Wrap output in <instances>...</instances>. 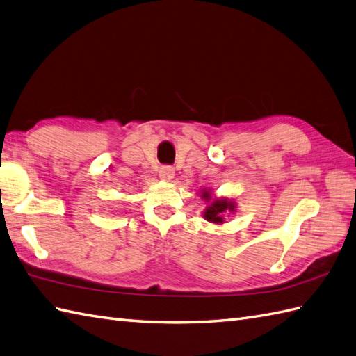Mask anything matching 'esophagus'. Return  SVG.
Segmentation results:
<instances>
[{
	"label": "esophagus",
	"mask_w": 356,
	"mask_h": 356,
	"mask_svg": "<svg viewBox=\"0 0 356 356\" xmlns=\"http://www.w3.org/2000/svg\"><path fill=\"white\" fill-rule=\"evenodd\" d=\"M160 178L163 181H170L173 178V175H175V169L172 168V165H161L160 168Z\"/></svg>",
	"instance_id": "obj_1"
}]
</instances>
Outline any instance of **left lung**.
I'll list each match as a JSON object with an SVG mask.
<instances>
[{"label":"left lung","mask_w":356,"mask_h":356,"mask_svg":"<svg viewBox=\"0 0 356 356\" xmlns=\"http://www.w3.org/2000/svg\"><path fill=\"white\" fill-rule=\"evenodd\" d=\"M202 198L204 200H210V193L207 191L202 192ZM230 210L233 211L234 210V202H230L227 200H215L213 201L207 209H205L204 211V218L209 220V222H215V224H222L224 219H222V215L227 211Z\"/></svg>","instance_id":"8db88e82"}]
</instances>
